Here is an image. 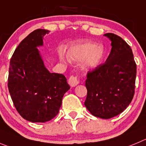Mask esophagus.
<instances>
[{
	"label": "esophagus",
	"mask_w": 146,
	"mask_h": 146,
	"mask_svg": "<svg viewBox=\"0 0 146 146\" xmlns=\"http://www.w3.org/2000/svg\"><path fill=\"white\" fill-rule=\"evenodd\" d=\"M68 83L71 86H75L78 85L80 83V80L78 79V78L77 76H72L69 78Z\"/></svg>",
	"instance_id": "esophagus-1"
}]
</instances>
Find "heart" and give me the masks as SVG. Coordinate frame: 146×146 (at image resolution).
<instances>
[{"instance_id":"heart-1","label":"heart","mask_w":146,"mask_h":146,"mask_svg":"<svg viewBox=\"0 0 146 146\" xmlns=\"http://www.w3.org/2000/svg\"><path fill=\"white\" fill-rule=\"evenodd\" d=\"M68 55L73 60H84L88 68H96L102 62L105 55V50L102 45L93 42H84L71 46Z\"/></svg>"}]
</instances>
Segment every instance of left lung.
<instances>
[{
  "label": "left lung",
  "instance_id": "left-lung-1",
  "mask_svg": "<svg viewBox=\"0 0 146 146\" xmlns=\"http://www.w3.org/2000/svg\"><path fill=\"white\" fill-rule=\"evenodd\" d=\"M104 36L111 41V52L105 62L87 73L84 104L94 116L110 119L122 113L133 100L137 66L125 40L112 33Z\"/></svg>",
  "mask_w": 146,
  "mask_h": 146
}]
</instances>
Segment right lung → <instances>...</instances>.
<instances>
[{"label":"right lung","mask_w":146,"mask_h":146,"mask_svg":"<svg viewBox=\"0 0 146 146\" xmlns=\"http://www.w3.org/2000/svg\"><path fill=\"white\" fill-rule=\"evenodd\" d=\"M49 31L35 30L16 48L10 61L8 88L15 108L24 119L45 122L58 114L70 88L63 74L50 73L36 47Z\"/></svg>","instance_id":"right-lung-1"}]
</instances>
